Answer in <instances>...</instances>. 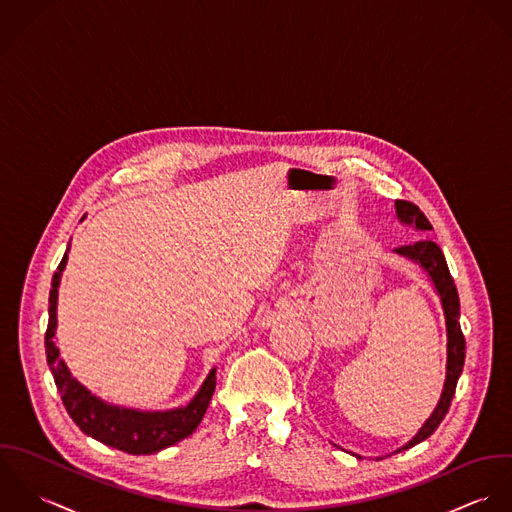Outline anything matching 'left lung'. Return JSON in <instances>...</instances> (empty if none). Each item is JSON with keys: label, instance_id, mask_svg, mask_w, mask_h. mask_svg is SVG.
Segmentation results:
<instances>
[{"label": "left lung", "instance_id": "1", "mask_svg": "<svg viewBox=\"0 0 512 512\" xmlns=\"http://www.w3.org/2000/svg\"><path fill=\"white\" fill-rule=\"evenodd\" d=\"M396 213L400 223L413 227L415 231H431V223L427 221V217L419 211L417 205L409 204L404 200L396 202ZM396 255L413 261L415 265H419L425 275L429 277L439 303L443 308V316H445V332H447V362H445V382H443V390L439 396V402L435 409L431 411V415L425 419V423L419 427V431L409 439L406 445H402L400 449H396L394 453H400L404 449H409L421 441H425L443 421L447 409L451 406V400L455 396V388H457V380L463 372V364H465V338L461 332V324H459V295L453 283V277L449 273L445 255L441 253L439 245H435L429 239H419L411 245H404L394 249ZM356 455V453H352ZM358 459H362L360 455H356ZM380 459V457H378Z\"/></svg>", "mask_w": 512, "mask_h": 512}]
</instances>
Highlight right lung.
I'll list each match as a JSON object with an SVG mask.
<instances>
[{
  "label": "right lung",
  "instance_id": "add662e5",
  "mask_svg": "<svg viewBox=\"0 0 512 512\" xmlns=\"http://www.w3.org/2000/svg\"><path fill=\"white\" fill-rule=\"evenodd\" d=\"M67 255H69V247L51 281L45 352H47V364L55 378L61 400L69 411V415L73 417V421L89 437L130 455H152L192 435L198 429L205 415V409L209 406L211 396L215 392V368L209 370L204 384L186 406L160 409V411L108 404L99 396H95L89 388H85L71 374L69 366L59 356V348L53 340L57 332V297H59L61 275L69 259Z\"/></svg>",
  "mask_w": 512,
  "mask_h": 512
}]
</instances>
